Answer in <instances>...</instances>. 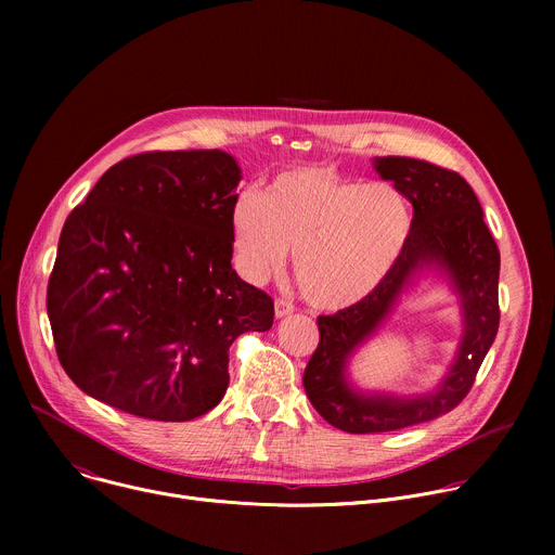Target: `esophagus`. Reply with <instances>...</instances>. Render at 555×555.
<instances>
[{"label": "esophagus", "mask_w": 555, "mask_h": 555, "mask_svg": "<svg viewBox=\"0 0 555 555\" xmlns=\"http://www.w3.org/2000/svg\"><path fill=\"white\" fill-rule=\"evenodd\" d=\"M294 311V305L289 302V300H285V298H276L274 300V313H276V319H285V315H289Z\"/></svg>", "instance_id": "obj_1"}]
</instances>
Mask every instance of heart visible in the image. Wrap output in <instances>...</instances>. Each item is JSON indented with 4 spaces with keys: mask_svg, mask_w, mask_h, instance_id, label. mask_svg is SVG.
<instances>
[{
    "mask_svg": "<svg viewBox=\"0 0 555 555\" xmlns=\"http://www.w3.org/2000/svg\"><path fill=\"white\" fill-rule=\"evenodd\" d=\"M240 272L263 283L294 250L302 298L340 311L369 298L402 259L413 215L390 184H364L323 167L279 173L266 195L246 191L230 215Z\"/></svg>",
    "mask_w": 555,
    "mask_h": 555,
    "instance_id": "obj_1",
    "label": "heart"
}]
</instances>
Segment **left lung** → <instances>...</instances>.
I'll return each instance as SVG.
<instances>
[{"mask_svg": "<svg viewBox=\"0 0 555 555\" xmlns=\"http://www.w3.org/2000/svg\"><path fill=\"white\" fill-rule=\"evenodd\" d=\"M373 167L413 204L406 250L369 298L334 315H319L321 343L302 375L311 406L325 422L353 435L400 430L456 409L469 392L501 321V255L472 186L459 173L415 157H375ZM424 267L441 269L462 298L464 336L451 371L433 393L417 399L356 391L346 379L348 358L378 328Z\"/></svg>", "mask_w": 555, "mask_h": 555, "instance_id": "8db88e82", "label": "left lung"}]
</instances>
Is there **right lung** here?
I'll return each mask as SVG.
<instances>
[{"label": "right lung", "instance_id": "obj_1", "mask_svg": "<svg viewBox=\"0 0 555 555\" xmlns=\"http://www.w3.org/2000/svg\"><path fill=\"white\" fill-rule=\"evenodd\" d=\"M236 160L151 151L114 165L61 230L48 319L61 366L94 400L189 422L228 388V349L274 302L230 266Z\"/></svg>", "mask_w": 555, "mask_h": 555}]
</instances>
